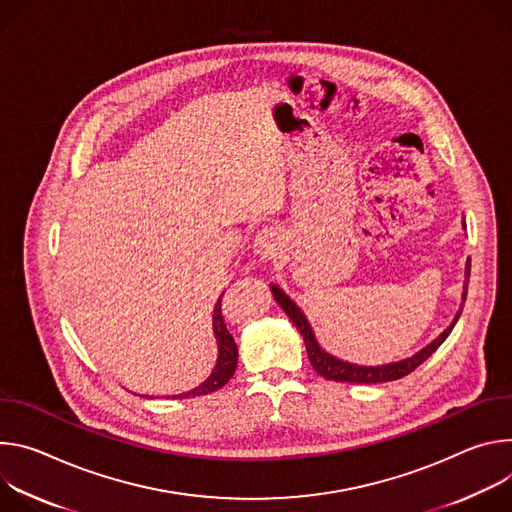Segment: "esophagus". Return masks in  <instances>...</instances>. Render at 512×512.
<instances>
[{"instance_id": "1", "label": "esophagus", "mask_w": 512, "mask_h": 512, "mask_svg": "<svg viewBox=\"0 0 512 512\" xmlns=\"http://www.w3.org/2000/svg\"><path fill=\"white\" fill-rule=\"evenodd\" d=\"M285 238L280 236L278 230H274V227H264L262 232H258L252 248H254V254H258L260 258H272L276 256L282 246H285V242H282Z\"/></svg>"}]
</instances>
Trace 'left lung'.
<instances>
[{
	"mask_svg": "<svg viewBox=\"0 0 512 512\" xmlns=\"http://www.w3.org/2000/svg\"><path fill=\"white\" fill-rule=\"evenodd\" d=\"M464 227H466V221H464ZM468 282H470V258L466 260V278H464V293H462V307L458 309L456 317H453V321L449 323V327H445L431 344H427L423 350H419L417 354H413L411 358H405V360H399V362H390V364H380V366H362V364H352V362H346V360H339L335 356H331L329 352H325L317 337L313 333V327L307 319V315L299 309V305L282 291L278 285H270V291H272V297L274 301L282 307V311H285L291 321L297 325V329L301 331L303 339H305V348H307V356L315 368L317 374H321L323 378L327 380H335V382H356V384H376V382H390V380H396V378H403L407 376L409 372H413L417 366H421L443 342L447 339V335L451 333L453 325L458 323L460 315H462V309H464V303H466V295H468Z\"/></svg>",
	"mask_w": 512,
	"mask_h": 512,
	"instance_id": "1",
	"label": "left lung"
}]
</instances>
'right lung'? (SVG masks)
<instances>
[{
  "instance_id": "add662e5",
  "label": "right lung",
  "mask_w": 512,
  "mask_h": 512,
  "mask_svg": "<svg viewBox=\"0 0 512 512\" xmlns=\"http://www.w3.org/2000/svg\"><path fill=\"white\" fill-rule=\"evenodd\" d=\"M221 297H223V293L219 295V299H217V303L213 307V337H215V342H217L215 366H213L211 374L199 386H195L193 390L175 394L173 399H191V396H201V394L215 392L217 388L225 386L227 380H230L234 376V372H236V366H238V346L234 342L232 333L227 331V327L223 323ZM168 399H170V396H168Z\"/></svg>"
}]
</instances>
